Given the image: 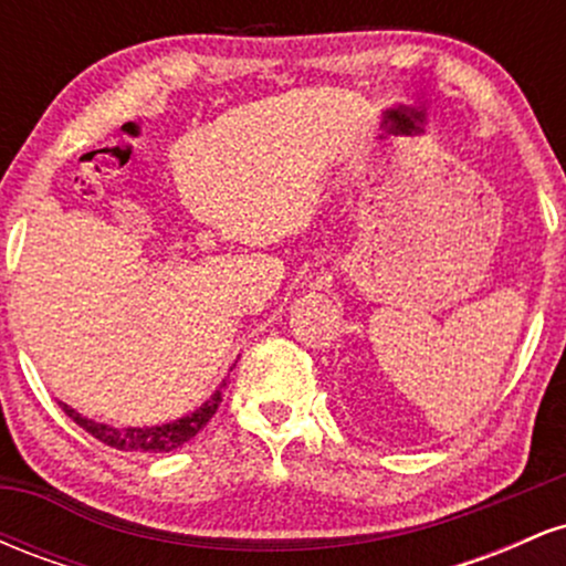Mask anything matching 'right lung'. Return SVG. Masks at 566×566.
<instances>
[{"label": "right lung", "mask_w": 566, "mask_h": 566, "mask_svg": "<svg viewBox=\"0 0 566 566\" xmlns=\"http://www.w3.org/2000/svg\"><path fill=\"white\" fill-rule=\"evenodd\" d=\"M223 396L220 391L212 396L210 401H205L197 412L186 415V418L175 420V423L154 426V428H112L106 423H93V420L82 418L80 412H74L69 405H63V412L74 420L76 426L84 428L90 437H95L103 444L114 447V450L122 452H170L178 450L180 444L191 441L197 433L212 420V415L218 412Z\"/></svg>", "instance_id": "right-lung-1"}]
</instances>
